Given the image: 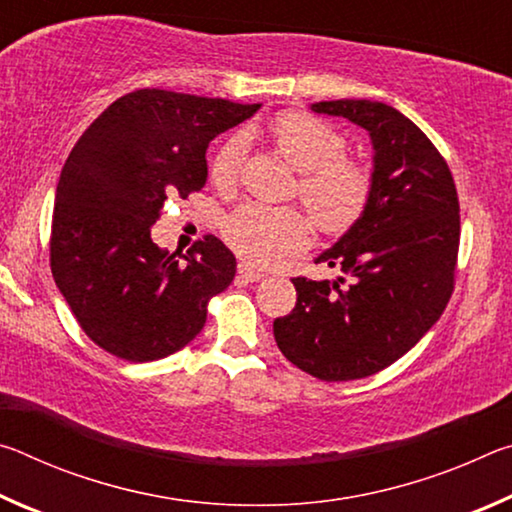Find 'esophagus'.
<instances>
[{"label":"esophagus","mask_w":512,"mask_h":512,"mask_svg":"<svg viewBox=\"0 0 512 512\" xmlns=\"http://www.w3.org/2000/svg\"><path fill=\"white\" fill-rule=\"evenodd\" d=\"M237 271H239V275H241V277H244L246 282H259V280H264V273L255 271V268L250 266L248 262H241V264L237 266Z\"/></svg>","instance_id":"34e87169"}]
</instances>
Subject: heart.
Instances as JSON below:
<instances>
[{
	"instance_id": "b5f03b06",
	"label": "heart",
	"mask_w": 512,
	"mask_h": 512,
	"mask_svg": "<svg viewBox=\"0 0 512 512\" xmlns=\"http://www.w3.org/2000/svg\"><path fill=\"white\" fill-rule=\"evenodd\" d=\"M273 142L284 160L298 169L300 201L325 235H343L357 223L370 203L372 176L366 164L345 158L348 140L307 112H284L271 126ZM248 149V137H228L210 164V176L219 187L239 180ZM225 239L248 262L268 266L309 244V223L296 210L266 205H241L223 225Z\"/></svg>"
}]
</instances>
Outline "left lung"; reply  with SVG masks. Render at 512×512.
Masks as SVG:
<instances>
[{
  "instance_id": "1",
  "label": "left lung",
  "mask_w": 512,
  "mask_h": 512,
  "mask_svg": "<svg viewBox=\"0 0 512 512\" xmlns=\"http://www.w3.org/2000/svg\"><path fill=\"white\" fill-rule=\"evenodd\" d=\"M323 115L366 128L372 194L361 219L316 257L350 277H293L298 300L275 318L277 348L323 381H350L404 357L443 316L461 239L456 185L443 155L409 117L368 99L320 101Z\"/></svg>"
}]
</instances>
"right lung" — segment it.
Returning a JSON list of instances; mask_svg holds the SVG:
<instances>
[{"instance_id":"1","label":"right lung","mask_w":512,"mask_h":512,"mask_svg":"<svg viewBox=\"0 0 512 512\" xmlns=\"http://www.w3.org/2000/svg\"><path fill=\"white\" fill-rule=\"evenodd\" d=\"M257 110L259 103L135 90L74 144L56 187L51 273L99 348L155 361L203 329L207 302L235 280L237 259L214 235L171 255L153 244L151 225L167 196L203 189L207 144Z\"/></svg>"}]
</instances>
